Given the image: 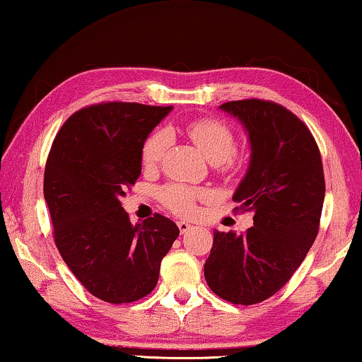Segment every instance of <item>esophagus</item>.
<instances>
[{"instance_id": "34e87169", "label": "esophagus", "mask_w": 362, "mask_h": 362, "mask_svg": "<svg viewBox=\"0 0 362 362\" xmlns=\"http://www.w3.org/2000/svg\"><path fill=\"white\" fill-rule=\"evenodd\" d=\"M177 227H179V230L182 232V233H185V232H188L192 228V226L188 222H183V221H179L177 222Z\"/></svg>"}]
</instances>
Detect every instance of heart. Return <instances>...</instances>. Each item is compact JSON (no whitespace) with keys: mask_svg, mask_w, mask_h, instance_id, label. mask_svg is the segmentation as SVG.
<instances>
[{"mask_svg":"<svg viewBox=\"0 0 362 362\" xmlns=\"http://www.w3.org/2000/svg\"><path fill=\"white\" fill-rule=\"evenodd\" d=\"M187 135L199 148L206 159L219 164L223 172H235L240 168V159L235 150V136L226 122L214 117H203L192 120L185 125ZM168 135L163 130H154L143 143L141 164L151 169L163 158ZM209 194L202 188H193L183 183H169L159 190V198L165 208L179 216H193L197 212V203L206 199Z\"/></svg>","mask_w":362,"mask_h":362,"instance_id":"1","label":"heart"}]
</instances>
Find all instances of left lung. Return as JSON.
Returning <instances> with one entry per match:
<instances>
[{"instance_id":"1","label":"left lung","mask_w":362,"mask_h":362,"mask_svg":"<svg viewBox=\"0 0 362 362\" xmlns=\"http://www.w3.org/2000/svg\"><path fill=\"white\" fill-rule=\"evenodd\" d=\"M248 130L251 160L233 194L235 211L253 212L245 233L214 232L204 277L233 305H256L282 288L319 232L325 180L311 130L290 109L266 100L221 106Z\"/></svg>"}]
</instances>
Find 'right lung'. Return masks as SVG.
I'll return each mask as SVG.
<instances>
[{
  "mask_svg": "<svg viewBox=\"0 0 362 362\" xmlns=\"http://www.w3.org/2000/svg\"><path fill=\"white\" fill-rule=\"evenodd\" d=\"M172 106L107 101L69 117L45 165L56 248L77 280L106 303L150 295L179 227L154 214L132 223L120 199L141 174L146 136Z\"/></svg>",
  "mask_w": 362,
  "mask_h": 362,
  "instance_id": "1",
  "label": "right lung"
}]
</instances>
